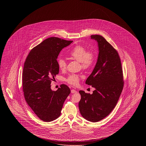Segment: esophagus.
<instances>
[{
  "instance_id": "esophagus-1",
  "label": "esophagus",
  "mask_w": 146,
  "mask_h": 146,
  "mask_svg": "<svg viewBox=\"0 0 146 146\" xmlns=\"http://www.w3.org/2000/svg\"><path fill=\"white\" fill-rule=\"evenodd\" d=\"M76 92L77 91L76 90H74V89H72L71 90V93L72 94H75V93H76Z\"/></svg>"
}]
</instances>
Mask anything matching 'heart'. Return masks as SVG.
Instances as JSON below:
<instances>
[{
    "instance_id": "b5f03b06",
    "label": "heart",
    "mask_w": 146,
    "mask_h": 146,
    "mask_svg": "<svg viewBox=\"0 0 146 146\" xmlns=\"http://www.w3.org/2000/svg\"><path fill=\"white\" fill-rule=\"evenodd\" d=\"M70 56L73 59L81 63L82 67L87 69L91 67L95 62V57L94 53L91 51H87L86 49L82 45H78L74 47L70 52ZM60 70H64L67 67V63L63 58H60L57 61ZM79 76L72 74L66 79V81L71 85H76L78 83Z\"/></svg>"
}]
</instances>
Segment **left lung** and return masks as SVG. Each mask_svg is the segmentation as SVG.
<instances>
[{
	"label": "left lung",
	"instance_id": "obj_1",
	"mask_svg": "<svg viewBox=\"0 0 146 146\" xmlns=\"http://www.w3.org/2000/svg\"><path fill=\"white\" fill-rule=\"evenodd\" d=\"M98 47L97 62L85 83L95 90L92 94L79 91L81 99L79 108L84 118L97 122L108 116L118 102L124 82L120 57L118 52L100 35H91Z\"/></svg>",
	"mask_w": 146,
	"mask_h": 146
}]
</instances>
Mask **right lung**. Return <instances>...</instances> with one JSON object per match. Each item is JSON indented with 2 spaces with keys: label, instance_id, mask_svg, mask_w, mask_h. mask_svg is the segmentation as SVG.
Segmentation results:
<instances>
[{
  "label": "right lung",
  "instance_id": "1",
  "mask_svg": "<svg viewBox=\"0 0 146 146\" xmlns=\"http://www.w3.org/2000/svg\"><path fill=\"white\" fill-rule=\"evenodd\" d=\"M72 42L57 37L49 38L31 50L24 63V96L28 106L44 121L50 122L60 117L64 102L70 92L64 84L55 91L51 89L50 85L59 72L58 56Z\"/></svg>",
  "mask_w": 146,
  "mask_h": 146
}]
</instances>
